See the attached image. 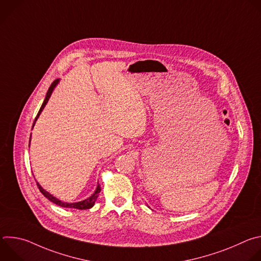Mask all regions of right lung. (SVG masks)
Listing matches in <instances>:
<instances>
[{"label": "right lung", "instance_id": "obj_1", "mask_svg": "<svg viewBox=\"0 0 261 261\" xmlns=\"http://www.w3.org/2000/svg\"><path fill=\"white\" fill-rule=\"evenodd\" d=\"M59 83H60V80H56V81L51 84V86L49 87V89H48V91H47V93H46L45 99H44V101H43V103H42V105H41V107H40L39 113H38V115H37V117H36V119H35V121H34V123H33V127H34V125H35L37 119L39 118V116H40V114H41V111L43 110V108H44L45 105L47 104V102H48V100H49V98H50V96H51L54 90L56 89V87L58 86ZM30 142H31V139H30ZM30 142H29V146H30ZM36 182H37V186H38V188H39L40 192H41L49 201L56 203L57 205H60V206H63V207H69V208L88 210V208L93 207L94 204H95V202H96V200H97V198H98V195H99V193H100V191H101V187H100V185H99V182H98V184H97V188H96L95 192H94L90 197H88L87 199H84V200H82V201H76V202H64V201L58 199L57 197H55L54 195H51V194H50L49 192H47L46 190H44V189L41 187V185H40L38 181H36Z\"/></svg>", "mask_w": 261, "mask_h": 261}]
</instances>
